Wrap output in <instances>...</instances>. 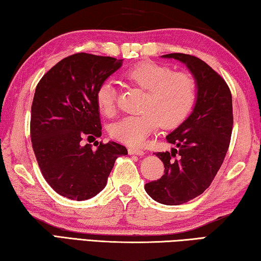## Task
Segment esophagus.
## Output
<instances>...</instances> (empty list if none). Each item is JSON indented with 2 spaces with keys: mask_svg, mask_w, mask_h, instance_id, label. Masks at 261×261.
<instances>
[{
  "mask_svg": "<svg viewBox=\"0 0 261 261\" xmlns=\"http://www.w3.org/2000/svg\"><path fill=\"white\" fill-rule=\"evenodd\" d=\"M128 153H129L130 156H133V154H136V156H143L144 151H143V150H140V149L129 148V149H128Z\"/></svg>",
  "mask_w": 261,
  "mask_h": 261,
  "instance_id": "obj_1",
  "label": "esophagus"
}]
</instances>
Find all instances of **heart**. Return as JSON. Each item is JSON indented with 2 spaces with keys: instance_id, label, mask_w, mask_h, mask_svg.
Here are the masks:
<instances>
[{
  "instance_id": "heart-1",
  "label": "heart",
  "mask_w": 261,
  "mask_h": 261,
  "mask_svg": "<svg viewBox=\"0 0 261 261\" xmlns=\"http://www.w3.org/2000/svg\"><path fill=\"white\" fill-rule=\"evenodd\" d=\"M128 84L145 90L141 113L127 116L110 126L113 139L132 147H141L157 129L179 125L189 113L196 96V82L188 72L173 71L170 66L147 61L135 64L122 73ZM117 89L105 80L96 91V104L107 117L116 113Z\"/></svg>"
}]
</instances>
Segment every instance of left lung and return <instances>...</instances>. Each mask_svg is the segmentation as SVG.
<instances>
[{"instance_id": "left-lung-1", "label": "left lung", "mask_w": 261, "mask_h": 261, "mask_svg": "<svg viewBox=\"0 0 261 261\" xmlns=\"http://www.w3.org/2000/svg\"><path fill=\"white\" fill-rule=\"evenodd\" d=\"M162 57L186 64L197 91L188 118L166 136L176 148L154 153L164 163L165 174L144 189L158 203L180 205L203 194L222 165L232 129L231 93L226 81L202 59L180 53Z\"/></svg>"}]
</instances>
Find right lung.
<instances>
[{
  "label": "right lung",
  "instance_id": "right-lung-1",
  "mask_svg": "<svg viewBox=\"0 0 261 261\" xmlns=\"http://www.w3.org/2000/svg\"><path fill=\"white\" fill-rule=\"evenodd\" d=\"M121 65L122 59L74 54L50 68L36 86L32 145L45 181L64 197H94L107 186L116 159L128 153L112 141L96 150L82 144L84 138L102 135L96 91Z\"/></svg>",
  "mask_w": 261,
  "mask_h": 261
}]
</instances>
